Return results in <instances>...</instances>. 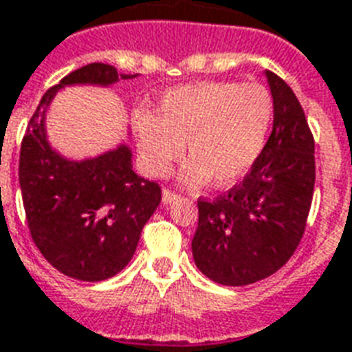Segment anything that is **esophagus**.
Masks as SVG:
<instances>
[{"mask_svg":"<svg viewBox=\"0 0 352 352\" xmlns=\"http://www.w3.org/2000/svg\"><path fill=\"white\" fill-rule=\"evenodd\" d=\"M177 197H179V195H177L175 192H171V190H162V203H164V205H170V203H173Z\"/></svg>","mask_w":352,"mask_h":352,"instance_id":"esophagus-1","label":"esophagus"}]
</instances>
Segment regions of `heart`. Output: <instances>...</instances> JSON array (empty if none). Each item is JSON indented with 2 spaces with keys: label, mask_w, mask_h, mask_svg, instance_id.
Here are the masks:
<instances>
[{
  "label": "heart",
  "mask_w": 352,
  "mask_h": 352,
  "mask_svg": "<svg viewBox=\"0 0 352 352\" xmlns=\"http://www.w3.org/2000/svg\"><path fill=\"white\" fill-rule=\"evenodd\" d=\"M273 122V98L262 85L201 80L175 87L158 99L157 112H134L140 164L166 177L182 157L192 160L182 182L230 186L248 175L264 151Z\"/></svg>",
  "instance_id": "heart-1"
}]
</instances>
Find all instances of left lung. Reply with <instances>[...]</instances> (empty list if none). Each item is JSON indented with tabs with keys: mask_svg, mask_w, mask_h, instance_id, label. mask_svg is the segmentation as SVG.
<instances>
[{
	"mask_svg": "<svg viewBox=\"0 0 352 352\" xmlns=\"http://www.w3.org/2000/svg\"><path fill=\"white\" fill-rule=\"evenodd\" d=\"M273 131L245 179L216 201H197L195 265L223 286H248L278 272L295 253L312 205L314 138L301 103L273 72Z\"/></svg>",
	"mask_w": 352,
	"mask_h": 352,
	"instance_id": "1",
	"label": "left lung"
}]
</instances>
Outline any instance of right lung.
Returning a JSON list of instances; mask_svg holds the SVG:
<instances>
[{
    "mask_svg": "<svg viewBox=\"0 0 352 352\" xmlns=\"http://www.w3.org/2000/svg\"><path fill=\"white\" fill-rule=\"evenodd\" d=\"M136 75L103 63L75 69L44 94L21 142L20 188L29 230L44 258L66 277L99 283L122 272L162 192L134 173L125 142L96 157L63 155L47 138V112L63 88H109Z\"/></svg>",
    "mask_w": 352,
    "mask_h": 352,
    "instance_id": "obj_1",
    "label": "right lung"
}]
</instances>
